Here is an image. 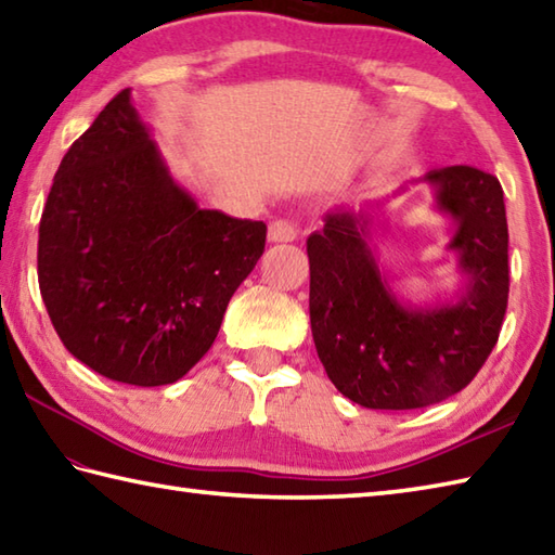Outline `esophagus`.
<instances>
[{
  "mask_svg": "<svg viewBox=\"0 0 555 555\" xmlns=\"http://www.w3.org/2000/svg\"><path fill=\"white\" fill-rule=\"evenodd\" d=\"M300 228L291 219H276L269 223V241L271 243H293L298 237Z\"/></svg>",
  "mask_w": 555,
  "mask_h": 555,
  "instance_id": "obj_1",
  "label": "esophagus"
}]
</instances>
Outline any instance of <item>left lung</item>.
Wrapping results in <instances>:
<instances>
[{
	"instance_id": "1",
	"label": "left lung",
	"mask_w": 555,
	"mask_h": 555,
	"mask_svg": "<svg viewBox=\"0 0 555 555\" xmlns=\"http://www.w3.org/2000/svg\"><path fill=\"white\" fill-rule=\"evenodd\" d=\"M423 180L457 223L450 249L469 281L452 306H401L367 247L363 211L336 209L308 237L314 349L334 387L365 409H421L462 392L503 327L509 271L501 182L472 166L430 170Z\"/></svg>"
}]
</instances>
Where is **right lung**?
I'll list each match as a JSON object with an SVG mask.
<instances>
[{
	"mask_svg": "<svg viewBox=\"0 0 555 555\" xmlns=\"http://www.w3.org/2000/svg\"><path fill=\"white\" fill-rule=\"evenodd\" d=\"M267 225L199 209L172 182L129 89L64 154L38 284L67 351L107 379L170 385L211 349Z\"/></svg>",
	"mask_w": 555,
	"mask_h": 555,
	"instance_id": "right-lung-1",
	"label": "right lung"
}]
</instances>
